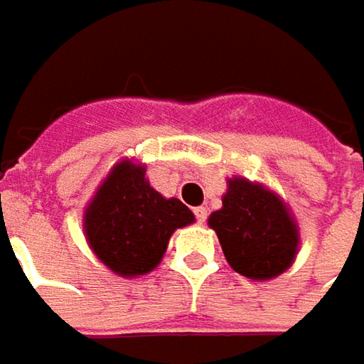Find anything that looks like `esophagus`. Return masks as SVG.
Instances as JSON below:
<instances>
[{
	"label": "esophagus",
	"mask_w": 364,
	"mask_h": 364,
	"mask_svg": "<svg viewBox=\"0 0 364 364\" xmlns=\"http://www.w3.org/2000/svg\"><path fill=\"white\" fill-rule=\"evenodd\" d=\"M193 216H196V220H198L200 225H203V223L208 220V210H205L203 205H200V208H193Z\"/></svg>",
	"instance_id": "34e87169"
}]
</instances>
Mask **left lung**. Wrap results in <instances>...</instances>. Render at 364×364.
<instances>
[{
	"label": "left lung",
	"mask_w": 364,
	"mask_h": 364,
	"mask_svg": "<svg viewBox=\"0 0 364 364\" xmlns=\"http://www.w3.org/2000/svg\"><path fill=\"white\" fill-rule=\"evenodd\" d=\"M226 262L253 280H267L292 264L299 232L278 196L247 179H230L223 208L210 216Z\"/></svg>",
	"instance_id": "8db88e82"
}]
</instances>
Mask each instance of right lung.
Here are the masks:
<instances>
[{
    "instance_id": "1",
    "label": "right lung",
    "mask_w": 364,
    "mask_h": 364,
    "mask_svg": "<svg viewBox=\"0 0 364 364\" xmlns=\"http://www.w3.org/2000/svg\"><path fill=\"white\" fill-rule=\"evenodd\" d=\"M191 223L185 203L150 187L144 166L121 162L88 205L84 228L105 266L121 276H139L159 266L175 228Z\"/></svg>"
}]
</instances>
